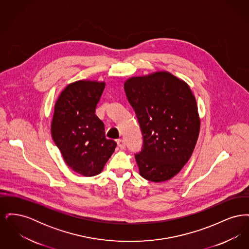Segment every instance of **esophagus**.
Segmentation results:
<instances>
[{"instance_id":"obj_1","label":"esophagus","mask_w":249,"mask_h":249,"mask_svg":"<svg viewBox=\"0 0 249 249\" xmlns=\"http://www.w3.org/2000/svg\"><path fill=\"white\" fill-rule=\"evenodd\" d=\"M118 145H119V148H121V149H124V148L126 147V143H125V141H124L123 139H119V140H118Z\"/></svg>"}]
</instances>
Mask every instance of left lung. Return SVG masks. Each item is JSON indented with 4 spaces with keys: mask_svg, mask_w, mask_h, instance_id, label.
<instances>
[{
    "mask_svg": "<svg viewBox=\"0 0 249 249\" xmlns=\"http://www.w3.org/2000/svg\"><path fill=\"white\" fill-rule=\"evenodd\" d=\"M142 135L135 160L142 178L167 181L181 171L200 132L195 97L189 85L168 71L130 77L124 83Z\"/></svg>",
    "mask_w": 249,
    "mask_h": 249,
    "instance_id": "8db88e82",
    "label": "left lung"
}]
</instances>
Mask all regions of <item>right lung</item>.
I'll list each match as a JSON object with an SVG mask.
<instances>
[{
  "instance_id": "1",
  "label": "right lung",
  "mask_w": 249,
  "mask_h": 249,
  "mask_svg": "<svg viewBox=\"0 0 249 249\" xmlns=\"http://www.w3.org/2000/svg\"><path fill=\"white\" fill-rule=\"evenodd\" d=\"M105 82L79 80L69 84L55 104L51 135L66 164L84 177L99 175L117 146L106 138L105 124L95 109Z\"/></svg>"
}]
</instances>
